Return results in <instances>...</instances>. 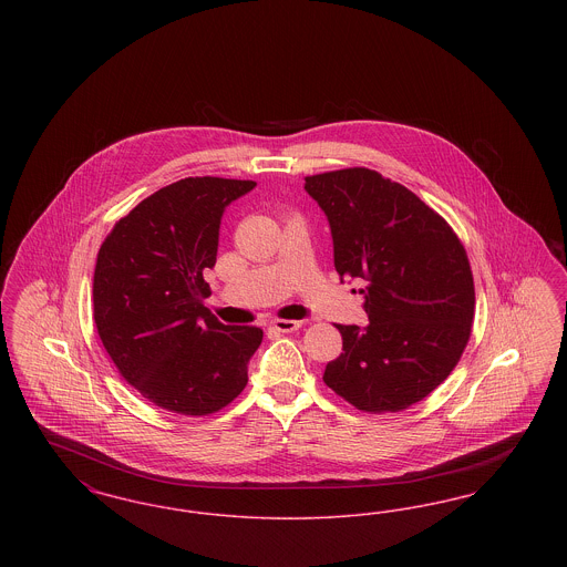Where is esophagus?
Instances as JSON below:
<instances>
[{"mask_svg": "<svg viewBox=\"0 0 567 567\" xmlns=\"http://www.w3.org/2000/svg\"><path fill=\"white\" fill-rule=\"evenodd\" d=\"M271 327H274L276 331H280V333H291V331H297V329L301 327V321H289V319H276V321H271Z\"/></svg>", "mask_w": 567, "mask_h": 567, "instance_id": "1", "label": "esophagus"}]
</instances>
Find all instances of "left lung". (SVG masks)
Masks as SVG:
<instances>
[{
  "label": "left lung",
  "mask_w": 567,
  "mask_h": 567,
  "mask_svg": "<svg viewBox=\"0 0 567 567\" xmlns=\"http://www.w3.org/2000/svg\"><path fill=\"white\" fill-rule=\"evenodd\" d=\"M333 240V266L365 282V327L338 324L342 354L323 380L365 412L421 402L453 372L474 321V278L451 225L368 167L308 176Z\"/></svg>",
  "instance_id": "left-lung-1"
}]
</instances>
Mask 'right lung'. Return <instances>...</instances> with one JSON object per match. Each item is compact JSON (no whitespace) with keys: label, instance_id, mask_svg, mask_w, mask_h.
Listing matches in <instances>:
<instances>
[{"label":"right lung","instance_id":"obj_1","mask_svg":"<svg viewBox=\"0 0 567 567\" xmlns=\"http://www.w3.org/2000/svg\"><path fill=\"white\" fill-rule=\"evenodd\" d=\"M252 181L183 178L142 199L102 244L93 319L121 377L155 405L204 416L234 402L264 331L204 306L225 208Z\"/></svg>","mask_w":567,"mask_h":567}]
</instances>
